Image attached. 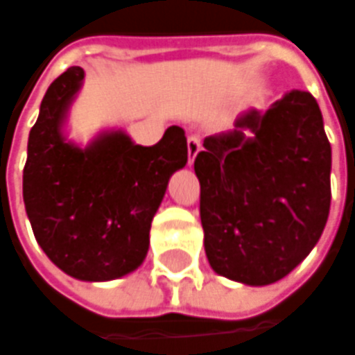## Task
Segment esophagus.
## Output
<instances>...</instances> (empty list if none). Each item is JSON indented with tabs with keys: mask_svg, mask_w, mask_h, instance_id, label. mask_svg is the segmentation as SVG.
Listing matches in <instances>:
<instances>
[{
	"mask_svg": "<svg viewBox=\"0 0 355 355\" xmlns=\"http://www.w3.org/2000/svg\"><path fill=\"white\" fill-rule=\"evenodd\" d=\"M187 147H189V165H192V163H194V157H196L198 151L202 149L200 137H198V135H190L189 139H187Z\"/></svg>",
	"mask_w": 355,
	"mask_h": 355,
	"instance_id": "esophagus-1",
	"label": "esophagus"
}]
</instances>
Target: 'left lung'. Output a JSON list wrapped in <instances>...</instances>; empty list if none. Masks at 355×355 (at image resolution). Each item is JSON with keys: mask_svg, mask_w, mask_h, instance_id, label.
Masks as SVG:
<instances>
[{"mask_svg": "<svg viewBox=\"0 0 355 355\" xmlns=\"http://www.w3.org/2000/svg\"><path fill=\"white\" fill-rule=\"evenodd\" d=\"M330 168L320 107L302 90L206 137L194 173L210 267L251 287L288 275L322 236Z\"/></svg>", "mask_w": 355, "mask_h": 355, "instance_id": "obj_1", "label": "left lung"}]
</instances>
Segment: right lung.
Masks as SVG:
<instances>
[{"label":"right lung","mask_w":355,"mask_h":355,"mask_svg":"<svg viewBox=\"0 0 355 355\" xmlns=\"http://www.w3.org/2000/svg\"><path fill=\"white\" fill-rule=\"evenodd\" d=\"M84 70L68 68L49 86L27 143L23 202L37 243L60 271L80 281L133 273L149 251V230L168 178L189 161L184 129L171 125L153 147L123 129L88 145L67 135Z\"/></svg>","instance_id":"1"}]
</instances>
